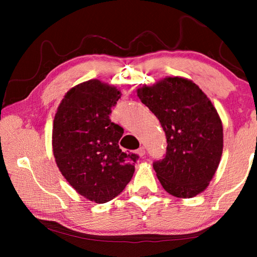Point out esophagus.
<instances>
[{"label": "esophagus", "mask_w": 257, "mask_h": 257, "mask_svg": "<svg viewBox=\"0 0 257 257\" xmlns=\"http://www.w3.org/2000/svg\"><path fill=\"white\" fill-rule=\"evenodd\" d=\"M137 154L139 155V156H144L145 155V149L144 147H139V149L137 150Z\"/></svg>", "instance_id": "esophagus-1"}]
</instances>
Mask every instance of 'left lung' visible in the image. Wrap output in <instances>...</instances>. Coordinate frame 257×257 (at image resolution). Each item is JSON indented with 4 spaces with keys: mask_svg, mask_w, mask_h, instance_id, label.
<instances>
[{
    "mask_svg": "<svg viewBox=\"0 0 257 257\" xmlns=\"http://www.w3.org/2000/svg\"><path fill=\"white\" fill-rule=\"evenodd\" d=\"M143 104L160 120L167 153L153 168L163 188L179 198L206 189L223 151L220 115L204 92L189 79L165 77L137 89Z\"/></svg>",
    "mask_w": 257,
    "mask_h": 257,
    "instance_id": "left-lung-1",
    "label": "left lung"
}]
</instances>
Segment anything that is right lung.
I'll use <instances>...</instances> for the list:
<instances>
[{
	"label": "right lung",
	"mask_w": 257,
	"mask_h": 257,
	"mask_svg": "<svg viewBox=\"0 0 257 257\" xmlns=\"http://www.w3.org/2000/svg\"><path fill=\"white\" fill-rule=\"evenodd\" d=\"M116 87L90 79L72 87L56 110L52 146L56 165L78 194L106 203L132 180L137 154L119 147L123 129L110 120Z\"/></svg>",
	"instance_id": "1"
}]
</instances>
